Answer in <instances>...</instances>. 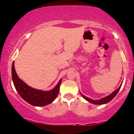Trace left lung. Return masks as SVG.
Listing matches in <instances>:
<instances>
[{
	"instance_id": "1",
	"label": "left lung",
	"mask_w": 134,
	"mask_h": 134,
	"mask_svg": "<svg viewBox=\"0 0 134 134\" xmlns=\"http://www.w3.org/2000/svg\"><path fill=\"white\" fill-rule=\"evenodd\" d=\"M121 86V85L120 86L117 90H116L115 91H113V93H112L111 94L108 95V96L104 97L103 98H101L100 99H97V100H94V99H91V98H87V97L84 96V95L82 94V96L83 98H84V99H86V100H87V101H89V102L93 104H105V103H107L110 102V101L111 100V99H113V98H115V96H116V94H117L118 92L119 91L120 89V87Z\"/></svg>"
}]
</instances>
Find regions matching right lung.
Instances as JSON below:
<instances>
[{
    "label": "right lung",
    "instance_id": "add662e5",
    "mask_svg": "<svg viewBox=\"0 0 134 134\" xmlns=\"http://www.w3.org/2000/svg\"><path fill=\"white\" fill-rule=\"evenodd\" d=\"M12 78L15 88L20 96L28 103L36 107H43L53 102L57 96L62 82L61 79L55 88L49 91L32 88L18 76L14 68V62L12 65Z\"/></svg>",
    "mask_w": 134,
    "mask_h": 134
}]
</instances>
